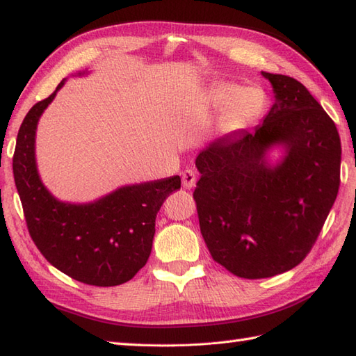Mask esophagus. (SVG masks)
I'll return each instance as SVG.
<instances>
[{
    "label": "esophagus",
    "mask_w": 356,
    "mask_h": 356,
    "mask_svg": "<svg viewBox=\"0 0 356 356\" xmlns=\"http://www.w3.org/2000/svg\"><path fill=\"white\" fill-rule=\"evenodd\" d=\"M195 180H197V177H195V172L193 170H185L182 172V185L186 190H191L195 185Z\"/></svg>",
    "instance_id": "esophagus-1"
}]
</instances>
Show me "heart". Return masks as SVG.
<instances>
[{
	"instance_id": "heart-1",
	"label": "heart",
	"mask_w": 356,
	"mask_h": 356,
	"mask_svg": "<svg viewBox=\"0 0 356 356\" xmlns=\"http://www.w3.org/2000/svg\"><path fill=\"white\" fill-rule=\"evenodd\" d=\"M266 93L260 87H241L236 82L218 81L200 93L194 111L199 119L220 111L217 130L229 136L254 125L266 110Z\"/></svg>"
}]
</instances>
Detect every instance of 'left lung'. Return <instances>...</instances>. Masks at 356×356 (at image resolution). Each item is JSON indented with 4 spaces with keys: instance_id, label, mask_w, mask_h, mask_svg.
I'll list each match as a JSON object with an SVG mask.
<instances>
[{
    "instance_id": "left-lung-1",
    "label": "left lung",
    "mask_w": 356,
    "mask_h": 356,
    "mask_svg": "<svg viewBox=\"0 0 356 356\" xmlns=\"http://www.w3.org/2000/svg\"><path fill=\"white\" fill-rule=\"evenodd\" d=\"M261 74L274 105L254 131L200 151L193 194L214 261L249 280L283 274L305 260L334 207L341 165L337 127L309 90L284 74ZM274 146L285 154L270 164Z\"/></svg>"
}]
</instances>
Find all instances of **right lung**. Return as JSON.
Here are the masks:
<instances>
[{"label":"right lung","instance_id":"1","mask_svg":"<svg viewBox=\"0 0 356 356\" xmlns=\"http://www.w3.org/2000/svg\"><path fill=\"white\" fill-rule=\"evenodd\" d=\"M65 81L22 120L13 154L15 185L30 237L45 260L81 283L118 286L145 266L156 216L165 199L180 188V177L127 185L90 203L53 197L38 174L35 136L38 120Z\"/></svg>","mask_w":356,"mask_h":356}]
</instances>
